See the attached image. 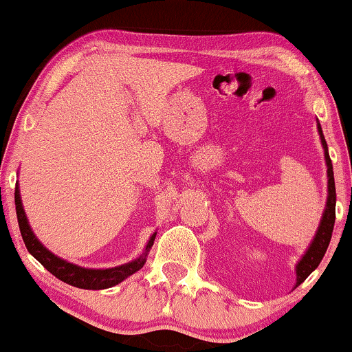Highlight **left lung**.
I'll return each mask as SVG.
<instances>
[{
	"label": "left lung",
	"mask_w": 352,
	"mask_h": 352,
	"mask_svg": "<svg viewBox=\"0 0 352 352\" xmlns=\"http://www.w3.org/2000/svg\"><path fill=\"white\" fill-rule=\"evenodd\" d=\"M316 124L322 151H324V162L326 167H328V199H326V207L324 212H322L321 220H319V227L316 230V233H314L309 246L306 248L305 254H302L300 261L296 263V268H294V272H296V286H300L301 283L318 268L319 263H321L322 256H324L326 250H328L329 246L331 235H333L334 228V218H336V187H334L333 164H331L328 144H326L324 135H322L321 124H319V120H316Z\"/></svg>",
	"instance_id": "8db88e82"
}]
</instances>
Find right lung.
<instances>
[{"label":"right lung","instance_id":"add662e5","mask_svg":"<svg viewBox=\"0 0 352 352\" xmlns=\"http://www.w3.org/2000/svg\"><path fill=\"white\" fill-rule=\"evenodd\" d=\"M14 204H16V215H18V223L19 230H21V236L26 245L28 252H30L36 260L41 263L47 272L54 274L56 278H59L60 281L67 283V285L76 286V288L82 289H106L112 288V286L119 285L124 280H127L131 274L139 272L140 268L147 261V254L151 252L153 240H155V233H152V236L148 238L147 245H145L144 253L140 254L135 260L129 261V263L114 266V268H84V266L69 263L64 258L58 256L44 246L41 241L38 240V236L34 235L33 228L30 227V221H28L26 212H24L23 201H21V193H19V185L16 184L14 190Z\"/></svg>","mask_w":352,"mask_h":352}]
</instances>
